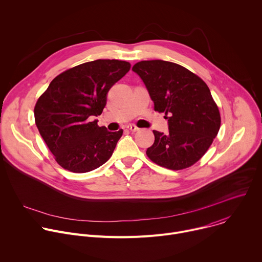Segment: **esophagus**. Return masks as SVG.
I'll list each match as a JSON object with an SVG mask.
<instances>
[{
    "label": "esophagus",
    "instance_id": "esophagus-1",
    "mask_svg": "<svg viewBox=\"0 0 262 262\" xmlns=\"http://www.w3.org/2000/svg\"><path fill=\"white\" fill-rule=\"evenodd\" d=\"M126 128H127L128 130H130V132H137V130H139V127H137L136 125H133V124L127 125Z\"/></svg>",
    "mask_w": 262,
    "mask_h": 262
}]
</instances>
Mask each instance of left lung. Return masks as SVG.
<instances>
[{
    "instance_id": "obj_1",
    "label": "left lung",
    "mask_w": 262,
    "mask_h": 262,
    "mask_svg": "<svg viewBox=\"0 0 262 262\" xmlns=\"http://www.w3.org/2000/svg\"><path fill=\"white\" fill-rule=\"evenodd\" d=\"M143 81L155 111L165 113L169 133L154 130L146 155L154 163L181 170L198 162L216 137L221 117L207 85L173 62L141 61L133 66Z\"/></svg>"
}]
</instances>
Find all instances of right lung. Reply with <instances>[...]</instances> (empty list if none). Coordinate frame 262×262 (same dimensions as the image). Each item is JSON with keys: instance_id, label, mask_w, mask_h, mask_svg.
<instances>
[{"instance_id": "1", "label": "right lung", "mask_w": 262, "mask_h": 262, "mask_svg": "<svg viewBox=\"0 0 262 262\" xmlns=\"http://www.w3.org/2000/svg\"><path fill=\"white\" fill-rule=\"evenodd\" d=\"M130 69L119 60H95L56 77L37 100L34 116L42 139L57 163L74 173L103 165L113 155L123 130L97 125L107 92Z\"/></svg>"}]
</instances>
